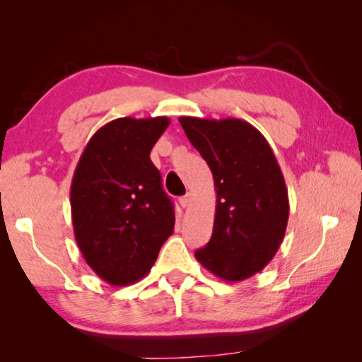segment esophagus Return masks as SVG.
I'll use <instances>...</instances> for the list:
<instances>
[{
    "label": "esophagus",
    "instance_id": "obj_1",
    "mask_svg": "<svg viewBox=\"0 0 362 362\" xmlns=\"http://www.w3.org/2000/svg\"><path fill=\"white\" fill-rule=\"evenodd\" d=\"M179 203L180 206L185 209V207L189 206V203H192V193H187L185 196H182V198H179Z\"/></svg>",
    "mask_w": 362,
    "mask_h": 362
}]
</instances>
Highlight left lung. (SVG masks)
I'll return each instance as SVG.
<instances>
[{
	"label": "left lung",
	"instance_id": "1",
	"mask_svg": "<svg viewBox=\"0 0 362 362\" xmlns=\"http://www.w3.org/2000/svg\"><path fill=\"white\" fill-rule=\"evenodd\" d=\"M179 121L211 168L217 192L212 236L196 250V260L231 283L254 276L278 252L289 218L286 182L272 146L238 118Z\"/></svg>",
	"mask_w": 362,
	"mask_h": 362
}]
</instances>
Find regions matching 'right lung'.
I'll return each mask as SVG.
<instances>
[{"instance_id": "right-lung-1", "label": "right lung", "mask_w": 362, "mask_h": 362, "mask_svg": "<svg viewBox=\"0 0 362 362\" xmlns=\"http://www.w3.org/2000/svg\"><path fill=\"white\" fill-rule=\"evenodd\" d=\"M169 118H118L86 145L70 188L73 231L84 260L112 286L150 273L173 235L174 206L150 159Z\"/></svg>"}]
</instances>
